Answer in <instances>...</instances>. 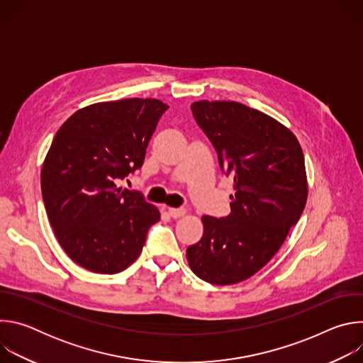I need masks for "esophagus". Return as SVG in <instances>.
I'll use <instances>...</instances> for the list:
<instances>
[{"mask_svg": "<svg viewBox=\"0 0 363 363\" xmlns=\"http://www.w3.org/2000/svg\"><path fill=\"white\" fill-rule=\"evenodd\" d=\"M168 213H169V216H171L172 218H179V217H184V216H185L186 210H185V208H169Z\"/></svg>", "mask_w": 363, "mask_h": 363, "instance_id": "esophagus-1", "label": "esophagus"}]
</instances>
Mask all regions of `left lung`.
Masks as SVG:
<instances>
[{
	"label": "left lung",
	"mask_w": 363,
	"mask_h": 363,
	"mask_svg": "<svg viewBox=\"0 0 363 363\" xmlns=\"http://www.w3.org/2000/svg\"><path fill=\"white\" fill-rule=\"evenodd\" d=\"M191 111L235 194L230 216L202 217L186 260L203 281L235 284L263 269L297 224L307 201L303 150L290 129L241 103L201 100Z\"/></svg>",
	"instance_id": "1"
}]
</instances>
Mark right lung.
I'll return each mask as SVG.
<instances>
[{
    "label": "right lung",
    "mask_w": 363,
    "mask_h": 363,
    "mask_svg": "<svg viewBox=\"0 0 363 363\" xmlns=\"http://www.w3.org/2000/svg\"><path fill=\"white\" fill-rule=\"evenodd\" d=\"M168 105L157 99L94 103L57 130L41 169V194L57 241L74 263L100 274L139 257L158 208L116 182L143 165Z\"/></svg>",
    "instance_id": "right-lung-1"
}]
</instances>
